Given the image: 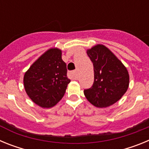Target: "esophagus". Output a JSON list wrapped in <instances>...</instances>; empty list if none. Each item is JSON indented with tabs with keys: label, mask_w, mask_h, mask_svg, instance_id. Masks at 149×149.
<instances>
[{
	"label": "esophagus",
	"mask_w": 149,
	"mask_h": 149,
	"mask_svg": "<svg viewBox=\"0 0 149 149\" xmlns=\"http://www.w3.org/2000/svg\"><path fill=\"white\" fill-rule=\"evenodd\" d=\"M69 75H70V77H72L73 80H75V79L77 78V72H76V71H73V72L69 73Z\"/></svg>",
	"instance_id": "esophagus-1"
}]
</instances>
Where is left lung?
<instances>
[{"mask_svg": "<svg viewBox=\"0 0 149 149\" xmlns=\"http://www.w3.org/2000/svg\"><path fill=\"white\" fill-rule=\"evenodd\" d=\"M86 54L93 63L94 83L84 90V95L96 107H108L119 101L128 89L127 68L104 45H95L86 50Z\"/></svg>", "mask_w": 149, "mask_h": 149, "instance_id": "1", "label": "left lung"}]
</instances>
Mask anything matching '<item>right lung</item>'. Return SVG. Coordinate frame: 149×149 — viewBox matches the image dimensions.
I'll list each match as a JSON object with an SVG mask.
<instances>
[{"label":"right lung","mask_w":149,"mask_h":149,"mask_svg":"<svg viewBox=\"0 0 149 149\" xmlns=\"http://www.w3.org/2000/svg\"><path fill=\"white\" fill-rule=\"evenodd\" d=\"M24 86L33 102L42 108H51L63 98L71 80L62 51L51 48L41 55L24 75Z\"/></svg>","instance_id":"obj_1"}]
</instances>
